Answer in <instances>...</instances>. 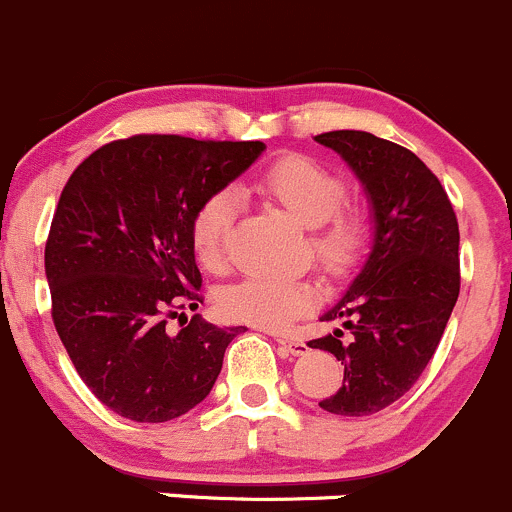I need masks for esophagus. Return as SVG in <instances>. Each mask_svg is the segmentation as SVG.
I'll list each match as a JSON object with an SVG mask.
<instances>
[{
  "label": "esophagus",
  "instance_id": "34e87169",
  "mask_svg": "<svg viewBox=\"0 0 512 512\" xmlns=\"http://www.w3.org/2000/svg\"><path fill=\"white\" fill-rule=\"evenodd\" d=\"M276 343L283 348V351L291 353V356H303V353H308V346L303 341H298V338L276 336Z\"/></svg>",
  "mask_w": 512,
  "mask_h": 512
}]
</instances>
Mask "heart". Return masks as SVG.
Returning <instances> with one entry per match:
<instances>
[{"label": "heart", "mask_w": 512, "mask_h": 512, "mask_svg": "<svg viewBox=\"0 0 512 512\" xmlns=\"http://www.w3.org/2000/svg\"><path fill=\"white\" fill-rule=\"evenodd\" d=\"M258 189L278 201L298 224L313 229L311 251L323 271L333 276L348 271L366 249V216L356 206H343L346 184L336 171L306 156H288L261 176ZM236 211V194L224 189L211 194L191 219V249L209 271L224 266ZM313 303L316 286L301 276H246L219 293V311L229 321L258 328L288 326L311 311Z\"/></svg>", "instance_id": "b5f03b06"}]
</instances>
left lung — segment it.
<instances>
[{
    "label": "left lung",
    "instance_id": "obj_1",
    "mask_svg": "<svg viewBox=\"0 0 512 512\" xmlns=\"http://www.w3.org/2000/svg\"><path fill=\"white\" fill-rule=\"evenodd\" d=\"M316 141L346 161L371 206L366 261L321 316L341 328L308 343L343 366V386L318 406L336 416H371L411 391L438 348L460 291L458 219L413 151L356 129Z\"/></svg>",
    "mask_w": 512,
    "mask_h": 512
}]
</instances>
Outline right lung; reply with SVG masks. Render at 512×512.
<instances>
[{
    "label": "right lung",
    "mask_w": 512,
    "mask_h": 512,
    "mask_svg": "<svg viewBox=\"0 0 512 512\" xmlns=\"http://www.w3.org/2000/svg\"><path fill=\"white\" fill-rule=\"evenodd\" d=\"M263 149V141L139 134L101 146L69 176L44 249L52 318L82 381L119 416L164 423L189 413L246 331L194 316L171 333L166 316L201 301L196 209Z\"/></svg>",
    "instance_id": "add662e5"
}]
</instances>
